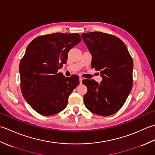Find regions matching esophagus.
I'll return each mask as SVG.
<instances>
[{
	"label": "esophagus",
	"mask_w": 155,
	"mask_h": 155,
	"mask_svg": "<svg viewBox=\"0 0 155 155\" xmlns=\"http://www.w3.org/2000/svg\"><path fill=\"white\" fill-rule=\"evenodd\" d=\"M82 80H83V78H82L81 77L80 78V83L81 84L82 83Z\"/></svg>",
	"instance_id": "1"
}]
</instances>
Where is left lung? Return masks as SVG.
Returning a JSON list of instances; mask_svg holds the SVG:
<instances>
[{"label":"left lung","instance_id":"8db88e82","mask_svg":"<svg viewBox=\"0 0 155 155\" xmlns=\"http://www.w3.org/2000/svg\"><path fill=\"white\" fill-rule=\"evenodd\" d=\"M91 54V66L102 80L82 81L87 88L84 96L86 108L96 114L107 116L124 105L132 86L133 61L127 47L118 37L102 32L82 33Z\"/></svg>","mask_w":155,"mask_h":155}]
</instances>
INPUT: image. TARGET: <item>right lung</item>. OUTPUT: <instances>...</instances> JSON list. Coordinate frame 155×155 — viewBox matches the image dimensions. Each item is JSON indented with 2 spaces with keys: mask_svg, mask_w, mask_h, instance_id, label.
Masks as SVG:
<instances>
[{
  "mask_svg": "<svg viewBox=\"0 0 155 155\" xmlns=\"http://www.w3.org/2000/svg\"><path fill=\"white\" fill-rule=\"evenodd\" d=\"M81 41L78 33H56L36 37L27 46L19 65L21 88L27 102L43 116L54 115L67 106L80 81L58 73L71 48Z\"/></svg>",
  "mask_w": 155,
  "mask_h": 155,
  "instance_id": "obj_1",
  "label": "right lung"
}]
</instances>
